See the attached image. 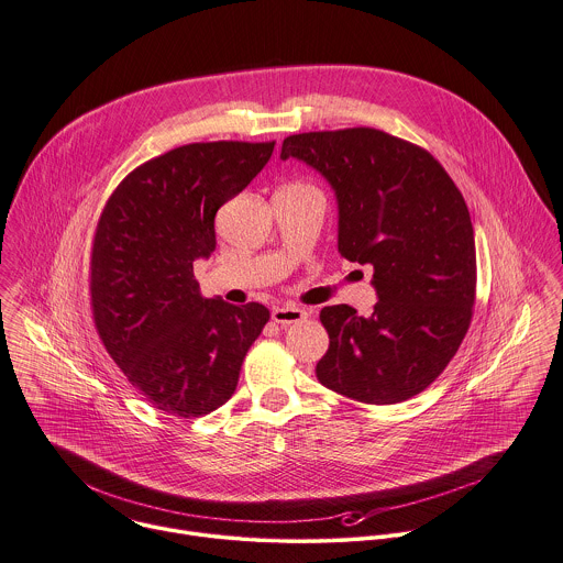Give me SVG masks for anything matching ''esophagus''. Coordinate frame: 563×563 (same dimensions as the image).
Masks as SVG:
<instances>
[{
  "instance_id": "1",
  "label": "esophagus",
  "mask_w": 563,
  "mask_h": 563,
  "mask_svg": "<svg viewBox=\"0 0 563 563\" xmlns=\"http://www.w3.org/2000/svg\"><path fill=\"white\" fill-rule=\"evenodd\" d=\"M307 316H309V311L298 307V305H278V307L272 309V320L280 327L302 322V320H307Z\"/></svg>"
}]
</instances>
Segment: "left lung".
I'll return each mask as SVG.
<instances>
[{"label":"left lung","instance_id":"obj_1","mask_svg":"<svg viewBox=\"0 0 563 563\" xmlns=\"http://www.w3.org/2000/svg\"><path fill=\"white\" fill-rule=\"evenodd\" d=\"M335 188L338 252L373 265L375 311H320L329 351L322 386L386 406L423 393L463 344L476 302V241L463 192L419 144L373 126L309 131L283 140Z\"/></svg>","mask_w":563,"mask_h":563}]
</instances>
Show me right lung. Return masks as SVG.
Segmentation results:
<instances>
[{"instance_id":"1","label":"right lung","mask_w":563,"mask_h":563,"mask_svg":"<svg viewBox=\"0 0 563 563\" xmlns=\"http://www.w3.org/2000/svg\"><path fill=\"white\" fill-rule=\"evenodd\" d=\"M272 142H192L135 166L109 195L89 256L96 333L129 384L179 419L236 390L269 320L258 302L208 300L192 263L214 250V214L267 164Z\"/></svg>"}]
</instances>
